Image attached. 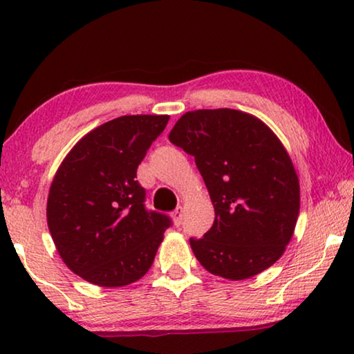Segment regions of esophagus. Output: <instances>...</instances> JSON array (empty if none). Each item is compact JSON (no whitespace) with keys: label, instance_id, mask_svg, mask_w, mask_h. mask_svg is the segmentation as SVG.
Instances as JSON below:
<instances>
[{"label":"esophagus","instance_id":"34e87169","mask_svg":"<svg viewBox=\"0 0 354 354\" xmlns=\"http://www.w3.org/2000/svg\"><path fill=\"white\" fill-rule=\"evenodd\" d=\"M182 219H183V209H182V207H177V209L172 212V221H174V224L180 225V224H182Z\"/></svg>","mask_w":354,"mask_h":354}]
</instances>
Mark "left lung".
<instances>
[{"mask_svg":"<svg viewBox=\"0 0 354 354\" xmlns=\"http://www.w3.org/2000/svg\"><path fill=\"white\" fill-rule=\"evenodd\" d=\"M169 140L195 156L214 206V224L190 239L207 272L245 280L270 268L292 240L299 180L277 135L239 109L188 111Z\"/></svg>","mask_w":354,"mask_h":354,"instance_id":"1","label":"left lung"}]
</instances>
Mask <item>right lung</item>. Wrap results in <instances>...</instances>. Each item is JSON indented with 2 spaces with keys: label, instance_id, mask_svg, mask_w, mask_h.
<instances>
[{
  "label": "right lung",
  "instance_id": "1",
  "mask_svg": "<svg viewBox=\"0 0 354 354\" xmlns=\"http://www.w3.org/2000/svg\"><path fill=\"white\" fill-rule=\"evenodd\" d=\"M167 114L120 115L84 135L53 178L46 221L61 259L98 287H125L151 268L167 216L145 209L137 169Z\"/></svg>",
  "mask_w": 354,
  "mask_h": 354
}]
</instances>
